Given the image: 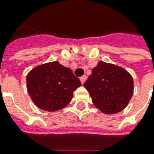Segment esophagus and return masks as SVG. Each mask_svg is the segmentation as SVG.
Instances as JSON below:
<instances>
[{"instance_id":"34e87169","label":"esophagus","mask_w":154,"mask_h":154,"mask_svg":"<svg viewBox=\"0 0 154 154\" xmlns=\"http://www.w3.org/2000/svg\"><path fill=\"white\" fill-rule=\"evenodd\" d=\"M80 80V82H81V84L83 85V84L85 83V81L86 80V75H83V76H81Z\"/></svg>"}]
</instances>
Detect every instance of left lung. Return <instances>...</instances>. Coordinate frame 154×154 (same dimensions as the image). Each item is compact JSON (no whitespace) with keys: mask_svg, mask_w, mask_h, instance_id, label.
Masks as SVG:
<instances>
[{"mask_svg":"<svg viewBox=\"0 0 154 154\" xmlns=\"http://www.w3.org/2000/svg\"><path fill=\"white\" fill-rule=\"evenodd\" d=\"M96 108L107 115L122 111L133 96L134 80L123 68L98 62L84 84Z\"/></svg>","mask_w":154,"mask_h":154,"instance_id":"left-lung-1","label":"left lung"}]
</instances>
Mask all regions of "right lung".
<instances>
[{"label":"right lung","mask_w":154,"mask_h":154,"mask_svg":"<svg viewBox=\"0 0 154 154\" xmlns=\"http://www.w3.org/2000/svg\"><path fill=\"white\" fill-rule=\"evenodd\" d=\"M81 86L69 68L59 62H47L33 68L26 75L27 92L39 109L56 111L66 107L73 92Z\"/></svg>","instance_id":"add662e5"}]
</instances>
